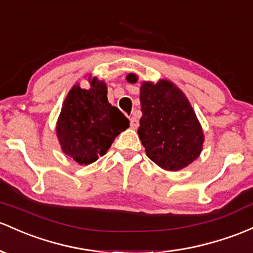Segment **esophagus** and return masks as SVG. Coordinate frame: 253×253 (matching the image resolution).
I'll return each mask as SVG.
<instances>
[{
    "mask_svg": "<svg viewBox=\"0 0 253 253\" xmlns=\"http://www.w3.org/2000/svg\"><path fill=\"white\" fill-rule=\"evenodd\" d=\"M129 122H131V127L133 129H135L139 126V121H138L137 118H134V116H132V118L129 119Z\"/></svg>",
    "mask_w": 253,
    "mask_h": 253,
    "instance_id": "esophagus-1",
    "label": "esophagus"
}]
</instances>
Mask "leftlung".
<instances>
[{"mask_svg": "<svg viewBox=\"0 0 253 253\" xmlns=\"http://www.w3.org/2000/svg\"><path fill=\"white\" fill-rule=\"evenodd\" d=\"M127 82L138 77L129 73ZM141 115L138 134L151 161L166 170L176 171L199 157L204 133L185 93L169 80L141 83Z\"/></svg>", "mask_w": 253, "mask_h": 253, "instance_id": "8db88e82", "label": "left lung"}]
</instances>
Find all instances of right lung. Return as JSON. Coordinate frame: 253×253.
<instances>
[{
	"label": "right lung",
	"instance_id": "right-lung-1",
	"mask_svg": "<svg viewBox=\"0 0 253 253\" xmlns=\"http://www.w3.org/2000/svg\"><path fill=\"white\" fill-rule=\"evenodd\" d=\"M90 88L76 84L63 102L56 134L62 151L79 165H90L103 156L129 121L107 98L103 80L88 78Z\"/></svg>",
	"mask_w": 253,
	"mask_h": 253
}]
</instances>
